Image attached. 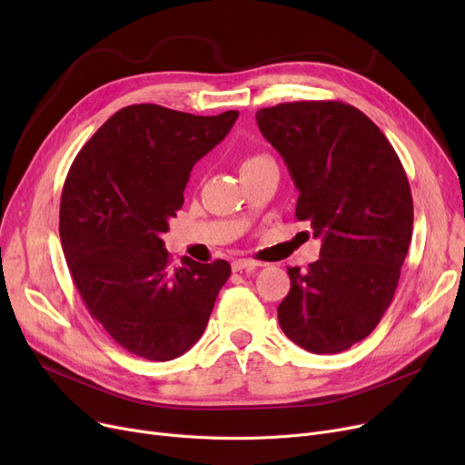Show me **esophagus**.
<instances>
[{
    "instance_id": "1",
    "label": "esophagus",
    "mask_w": 465,
    "mask_h": 465,
    "mask_svg": "<svg viewBox=\"0 0 465 465\" xmlns=\"http://www.w3.org/2000/svg\"><path fill=\"white\" fill-rule=\"evenodd\" d=\"M258 265H260V263H258V262H252V260H235V262L232 263L233 272H254Z\"/></svg>"
}]
</instances>
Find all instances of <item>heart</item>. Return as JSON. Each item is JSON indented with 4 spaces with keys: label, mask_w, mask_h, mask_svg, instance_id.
Here are the masks:
<instances>
[{
    "label": "heart",
    "mask_w": 465,
    "mask_h": 465,
    "mask_svg": "<svg viewBox=\"0 0 465 465\" xmlns=\"http://www.w3.org/2000/svg\"><path fill=\"white\" fill-rule=\"evenodd\" d=\"M258 160H262V156H254V158H249V160L242 162V165H251V163H254V162H258Z\"/></svg>",
    "instance_id": "b5f03b06"
}]
</instances>
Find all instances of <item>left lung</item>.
I'll use <instances>...</instances> for the list:
<instances>
[{"instance_id": "1", "label": "left lung", "mask_w": 465, "mask_h": 465, "mask_svg": "<svg viewBox=\"0 0 465 465\" xmlns=\"http://www.w3.org/2000/svg\"><path fill=\"white\" fill-rule=\"evenodd\" d=\"M256 122L300 192L296 218L322 241L305 272L288 267L279 324L309 352H343L392 303L412 235L405 169L384 134L347 104H279Z\"/></svg>"}]
</instances>
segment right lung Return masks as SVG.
I'll list each match as a JSON object with an SVG mask.
<instances>
[{"mask_svg":"<svg viewBox=\"0 0 465 465\" xmlns=\"http://www.w3.org/2000/svg\"><path fill=\"white\" fill-rule=\"evenodd\" d=\"M237 116L130 105L71 163L60 202L67 267L90 314L135 356L167 361L198 343L232 273L226 260L184 256L171 267L162 233L184 203L193 163L228 135Z\"/></svg>","mask_w":465,"mask_h":465,"instance_id":"add662e5","label":"right lung"}]
</instances>
